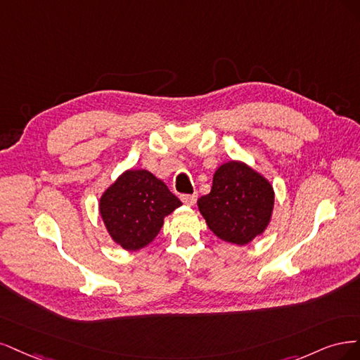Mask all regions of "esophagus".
<instances>
[{"label": "esophagus", "instance_id": "1", "mask_svg": "<svg viewBox=\"0 0 360 360\" xmlns=\"http://www.w3.org/2000/svg\"><path fill=\"white\" fill-rule=\"evenodd\" d=\"M181 200L188 205V206H193L195 202H197V193H193V194H182L181 195Z\"/></svg>", "mask_w": 360, "mask_h": 360}]
</instances>
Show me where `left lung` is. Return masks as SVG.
Listing matches in <instances>:
<instances>
[{"instance_id": "1", "label": "left lung", "mask_w": 360, "mask_h": 360, "mask_svg": "<svg viewBox=\"0 0 360 360\" xmlns=\"http://www.w3.org/2000/svg\"><path fill=\"white\" fill-rule=\"evenodd\" d=\"M274 199L268 179L242 161L231 160L217 169L211 193L202 195L197 205L219 239L247 245L268 227Z\"/></svg>"}]
</instances>
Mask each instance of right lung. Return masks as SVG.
<instances>
[{
	"label": "right lung",
	"instance_id": "1",
	"mask_svg": "<svg viewBox=\"0 0 360 360\" xmlns=\"http://www.w3.org/2000/svg\"><path fill=\"white\" fill-rule=\"evenodd\" d=\"M182 203L153 173L125 170L100 197V215L110 238L127 251L146 247L163 227L165 217Z\"/></svg>",
	"mask_w": 360,
	"mask_h": 360
}]
</instances>
